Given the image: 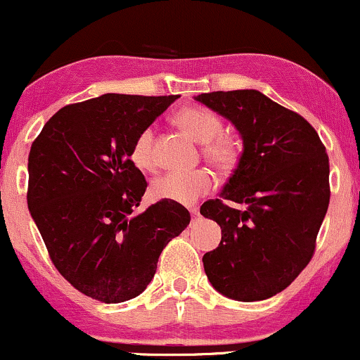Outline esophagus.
I'll return each mask as SVG.
<instances>
[{
  "label": "esophagus",
  "instance_id": "34e87169",
  "mask_svg": "<svg viewBox=\"0 0 360 360\" xmlns=\"http://www.w3.org/2000/svg\"><path fill=\"white\" fill-rule=\"evenodd\" d=\"M189 213H191V217H198V214H200V210H198L196 206H191V208H189Z\"/></svg>",
  "mask_w": 360,
  "mask_h": 360
}]
</instances>
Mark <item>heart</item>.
Here are the masks:
<instances>
[{
	"label": "heart",
	"instance_id": "obj_1",
	"mask_svg": "<svg viewBox=\"0 0 360 360\" xmlns=\"http://www.w3.org/2000/svg\"><path fill=\"white\" fill-rule=\"evenodd\" d=\"M177 123L186 128L198 142L205 143V155L213 166L220 169L232 167L237 160V146L232 139L220 135L221 120L213 111L205 108H183L176 115ZM154 130L143 128L134 140L130 159L135 166L150 171L155 166L152 154ZM213 188V177L205 169L193 171H169L152 183V194L157 200L172 203L191 205Z\"/></svg>",
	"mask_w": 360,
	"mask_h": 360
}]
</instances>
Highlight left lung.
Listing matches in <instances>:
<instances>
[{
    "instance_id": "1",
    "label": "left lung",
    "mask_w": 360,
    "mask_h": 360,
    "mask_svg": "<svg viewBox=\"0 0 360 360\" xmlns=\"http://www.w3.org/2000/svg\"><path fill=\"white\" fill-rule=\"evenodd\" d=\"M194 100L232 122L242 155L220 198L201 205L221 242L203 255L212 286L237 301L286 289L308 266L330 201L328 155L309 123L257 89L213 91Z\"/></svg>"
}]
</instances>
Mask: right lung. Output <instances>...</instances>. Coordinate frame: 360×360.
<instances>
[{"instance_id":"1","label":"right lung","mask_w":360,"mask_h":360,"mask_svg":"<svg viewBox=\"0 0 360 360\" xmlns=\"http://www.w3.org/2000/svg\"><path fill=\"white\" fill-rule=\"evenodd\" d=\"M177 98L106 93L68 105L32 143L28 212L53 266L89 298L139 296L160 252L189 225L191 214L172 201L134 212L147 189L130 159L134 140Z\"/></svg>"}]
</instances>
